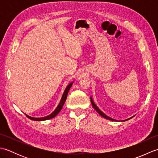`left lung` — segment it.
I'll return each mask as SVG.
<instances>
[{
  "label": "left lung",
  "mask_w": 158,
  "mask_h": 158,
  "mask_svg": "<svg viewBox=\"0 0 158 158\" xmlns=\"http://www.w3.org/2000/svg\"><path fill=\"white\" fill-rule=\"evenodd\" d=\"M90 100H91V102H92V106L94 107V109L97 112H98L100 115H101L102 117H105V119H109V120H111V121H113V122H118V121L117 120H115V119H112V118H110V117H108L106 115H105V113H102L101 110H100L98 108V106H97L95 104H94V101H93V100H92V97L91 98H90ZM133 117H135V115H134ZM133 117H130V118H129V119H126V120H123V122L124 121H127V120H128V119H130L131 118H132Z\"/></svg>",
  "instance_id": "left-lung-1"
}]
</instances>
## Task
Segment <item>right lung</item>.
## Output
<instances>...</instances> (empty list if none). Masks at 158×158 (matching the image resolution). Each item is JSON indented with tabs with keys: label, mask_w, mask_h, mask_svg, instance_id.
<instances>
[{
	"label": "right lung",
	"mask_w": 158,
	"mask_h": 158,
	"mask_svg": "<svg viewBox=\"0 0 158 158\" xmlns=\"http://www.w3.org/2000/svg\"><path fill=\"white\" fill-rule=\"evenodd\" d=\"M73 83V82L70 83V84L66 87V89L64 90V94H63L62 97V98H61V100H60V103H59L58 106L56 107V109L54 110V111L52 112L51 114H50V115H48V116H46V117H30V116H28V115H26L27 116L28 118H29L30 119H32V120H34V121H44V120H48V119H50L53 118V117H56V116L59 113V112L60 111V110H61V109H62L64 104V102H65V101H66V100L67 95H68V93H69V89H70V88H71Z\"/></svg>",
	"instance_id": "add662e5"
}]
</instances>
